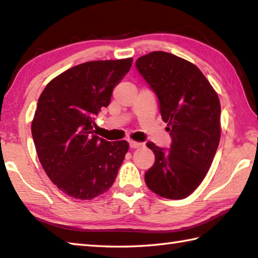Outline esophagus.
I'll return each mask as SVG.
<instances>
[{"label": "esophagus", "mask_w": 258, "mask_h": 258, "mask_svg": "<svg viewBox=\"0 0 258 258\" xmlns=\"http://www.w3.org/2000/svg\"><path fill=\"white\" fill-rule=\"evenodd\" d=\"M128 144H130V148H132V149H138V148H141L142 147V143H139V142H135V141H132V140H131V141H128Z\"/></svg>", "instance_id": "esophagus-1"}]
</instances>
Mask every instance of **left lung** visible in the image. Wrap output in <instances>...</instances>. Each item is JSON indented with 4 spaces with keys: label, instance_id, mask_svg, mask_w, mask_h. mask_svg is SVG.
<instances>
[{
    "label": "left lung",
    "instance_id": "left-lung-1",
    "mask_svg": "<svg viewBox=\"0 0 258 258\" xmlns=\"http://www.w3.org/2000/svg\"><path fill=\"white\" fill-rule=\"evenodd\" d=\"M156 93L162 120L171 137L169 149L148 142L156 161L145 184L159 196L181 200L207 176L221 135L217 92L198 67L166 51H152L135 62Z\"/></svg>",
    "mask_w": 258,
    "mask_h": 258
}]
</instances>
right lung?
Returning <instances> with one entry per match:
<instances>
[{"label":"right lung","instance_id":"right-lung-1","mask_svg":"<svg viewBox=\"0 0 258 258\" xmlns=\"http://www.w3.org/2000/svg\"><path fill=\"white\" fill-rule=\"evenodd\" d=\"M133 58L93 60L53 79L38 99L31 134L44 170L57 188L92 200L116 179L128 143L97 137L95 117L132 67Z\"/></svg>","mask_w":258,"mask_h":258}]
</instances>
